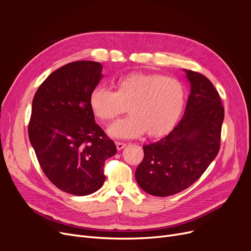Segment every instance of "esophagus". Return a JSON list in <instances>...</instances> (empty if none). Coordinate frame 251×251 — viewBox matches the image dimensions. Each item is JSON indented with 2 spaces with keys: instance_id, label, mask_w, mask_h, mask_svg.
Returning a JSON list of instances; mask_svg holds the SVG:
<instances>
[{
  "instance_id": "obj_1",
  "label": "esophagus",
  "mask_w": 251,
  "mask_h": 251,
  "mask_svg": "<svg viewBox=\"0 0 251 251\" xmlns=\"http://www.w3.org/2000/svg\"><path fill=\"white\" fill-rule=\"evenodd\" d=\"M126 146H127V143L120 142V141H116V147H117V150H118V151H120V150L124 149Z\"/></svg>"
}]
</instances>
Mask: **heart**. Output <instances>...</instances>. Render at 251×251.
<instances>
[{
  "mask_svg": "<svg viewBox=\"0 0 251 251\" xmlns=\"http://www.w3.org/2000/svg\"><path fill=\"white\" fill-rule=\"evenodd\" d=\"M183 85L175 78L155 73H130L118 80L116 91L96 87L89 97L90 108L103 122L131 114L109 128L114 137H134L146 131L161 136L173 127L184 105Z\"/></svg>",
  "mask_w": 251,
  "mask_h": 251,
  "instance_id": "heart-1",
  "label": "heart"
}]
</instances>
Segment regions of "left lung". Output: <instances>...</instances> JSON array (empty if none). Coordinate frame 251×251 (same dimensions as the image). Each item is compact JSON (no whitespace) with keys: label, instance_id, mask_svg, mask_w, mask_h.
<instances>
[{"label":"left lung","instance_id":"left-lung-1","mask_svg":"<svg viewBox=\"0 0 251 251\" xmlns=\"http://www.w3.org/2000/svg\"><path fill=\"white\" fill-rule=\"evenodd\" d=\"M184 71L191 91L183 118L168 135L143 146V160L135 172L140 188L154 196L188 188L220 151L225 111L219 92L204 75Z\"/></svg>","mask_w":251,"mask_h":251}]
</instances>
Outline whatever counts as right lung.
Instances as JSON below:
<instances>
[{"mask_svg": "<svg viewBox=\"0 0 251 251\" xmlns=\"http://www.w3.org/2000/svg\"><path fill=\"white\" fill-rule=\"evenodd\" d=\"M101 70L99 62L69 63L48 76L32 100L28 136L39 166L56 187L77 196L102 186L104 162L117 152L89 103Z\"/></svg>", "mask_w": 251, "mask_h": 251, "instance_id": "obj_1", "label": "right lung"}]
</instances>
